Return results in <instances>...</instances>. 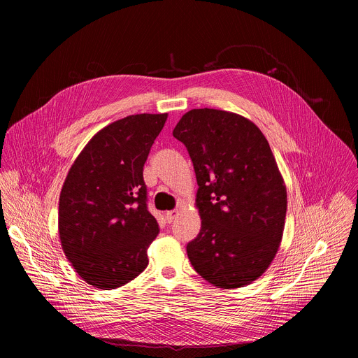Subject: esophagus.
Here are the masks:
<instances>
[{
	"instance_id": "34e87169",
	"label": "esophagus",
	"mask_w": 358,
	"mask_h": 358,
	"mask_svg": "<svg viewBox=\"0 0 358 358\" xmlns=\"http://www.w3.org/2000/svg\"><path fill=\"white\" fill-rule=\"evenodd\" d=\"M177 215H178V211H177V210H173V211H167L166 218H167L169 222H173V220H176Z\"/></svg>"
}]
</instances>
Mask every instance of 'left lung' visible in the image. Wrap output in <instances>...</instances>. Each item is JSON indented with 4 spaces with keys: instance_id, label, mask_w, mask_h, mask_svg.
I'll return each instance as SVG.
<instances>
[{
    "instance_id": "1",
    "label": "left lung",
    "mask_w": 358,
    "mask_h": 358,
    "mask_svg": "<svg viewBox=\"0 0 358 358\" xmlns=\"http://www.w3.org/2000/svg\"><path fill=\"white\" fill-rule=\"evenodd\" d=\"M173 136L185 147L196 177L201 229L188 259L214 286L257 280L279 249L287 195L273 152L250 120L217 109L187 112Z\"/></svg>"
}]
</instances>
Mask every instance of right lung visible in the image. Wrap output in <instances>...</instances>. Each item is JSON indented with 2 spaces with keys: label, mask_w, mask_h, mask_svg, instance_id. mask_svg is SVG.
I'll list each match as a JSON object with an SVG mask.
<instances>
[{
  "label": "right lung",
  "mask_w": 358,
  "mask_h": 358,
  "mask_svg": "<svg viewBox=\"0 0 358 358\" xmlns=\"http://www.w3.org/2000/svg\"><path fill=\"white\" fill-rule=\"evenodd\" d=\"M167 113L131 115L97 131L72 164L59 196V238L79 276L116 289L148 265L159 224L147 210L143 167Z\"/></svg>",
  "instance_id": "obj_1"
}]
</instances>
